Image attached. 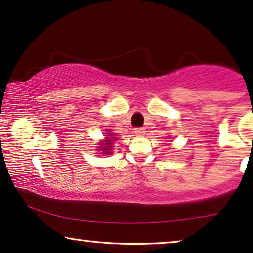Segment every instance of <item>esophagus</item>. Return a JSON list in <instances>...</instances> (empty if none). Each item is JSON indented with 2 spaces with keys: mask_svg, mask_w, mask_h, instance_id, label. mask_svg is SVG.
<instances>
[{
  "mask_svg": "<svg viewBox=\"0 0 253 253\" xmlns=\"http://www.w3.org/2000/svg\"><path fill=\"white\" fill-rule=\"evenodd\" d=\"M144 133L145 131L143 128H135V134H136L137 136H143Z\"/></svg>",
  "mask_w": 253,
  "mask_h": 253,
  "instance_id": "esophagus-1",
  "label": "esophagus"
}]
</instances>
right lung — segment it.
Segmentation results:
<instances>
[{
    "label": "right lung",
    "mask_w": 253,
    "mask_h": 253,
    "mask_svg": "<svg viewBox=\"0 0 253 253\" xmlns=\"http://www.w3.org/2000/svg\"><path fill=\"white\" fill-rule=\"evenodd\" d=\"M106 131H110L109 129H106ZM108 136L105 135V140L101 142V147H99V150H102V152H98V154H105V155H111L112 151V143L113 141L117 140V137H115V134L113 133H106Z\"/></svg>",
    "instance_id": "obj_1"
}]
</instances>
